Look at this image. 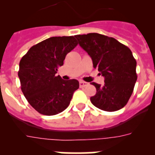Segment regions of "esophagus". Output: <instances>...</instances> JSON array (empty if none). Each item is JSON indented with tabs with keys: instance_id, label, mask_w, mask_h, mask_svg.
<instances>
[{
	"instance_id": "esophagus-1",
	"label": "esophagus",
	"mask_w": 155,
	"mask_h": 155,
	"mask_svg": "<svg viewBox=\"0 0 155 155\" xmlns=\"http://www.w3.org/2000/svg\"><path fill=\"white\" fill-rule=\"evenodd\" d=\"M79 84H80L81 87H85V86L88 85V83L83 81H81L79 82Z\"/></svg>"
}]
</instances>
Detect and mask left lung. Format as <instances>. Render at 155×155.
Masks as SVG:
<instances>
[{
    "label": "left lung",
    "instance_id": "obj_1",
    "mask_svg": "<svg viewBox=\"0 0 155 155\" xmlns=\"http://www.w3.org/2000/svg\"><path fill=\"white\" fill-rule=\"evenodd\" d=\"M79 45L92 60L93 67L104 77L103 85L92 82L96 94L91 103L98 109L114 112L124 108L137 79V61L131 50L113 37L98 33L75 35Z\"/></svg>",
    "mask_w": 155,
    "mask_h": 155
}]
</instances>
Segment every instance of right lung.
<instances>
[{
	"label": "right lung",
	"mask_w": 155,
	"mask_h": 155,
	"mask_svg": "<svg viewBox=\"0 0 155 155\" xmlns=\"http://www.w3.org/2000/svg\"><path fill=\"white\" fill-rule=\"evenodd\" d=\"M78 45L74 36L50 37L31 46L19 63L21 89L28 103L46 116L65 110L79 87L76 79L64 81L57 69Z\"/></svg>",
	"instance_id": "obj_1"
}]
</instances>
